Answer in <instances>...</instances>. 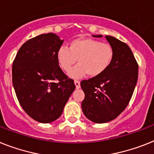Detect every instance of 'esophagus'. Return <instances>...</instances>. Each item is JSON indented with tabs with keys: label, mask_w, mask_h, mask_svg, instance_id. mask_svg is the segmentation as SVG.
Segmentation results:
<instances>
[{
	"label": "esophagus",
	"mask_w": 154,
	"mask_h": 154,
	"mask_svg": "<svg viewBox=\"0 0 154 154\" xmlns=\"http://www.w3.org/2000/svg\"><path fill=\"white\" fill-rule=\"evenodd\" d=\"M75 84L76 89H79L80 88V82L78 81V80H75Z\"/></svg>",
	"instance_id": "obj_1"
}]
</instances>
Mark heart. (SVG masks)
I'll list each match as a JSON object with an SVG mask.
<instances>
[{
    "instance_id": "b5f03b06",
    "label": "heart",
    "mask_w": 154,
    "mask_h": 154,
    "mask_svg": "<svg viewBox=\"0 0 154 154\" xmlns=\"http://www.w3.org/2000/svg\"><path fill=\"white\" fill-rule=\"evenodd\" d=\"M113 56L111 45L91 38L74 39L68 48L60 46L57 53L60 67L65 72L77 60L78 64L69 72L72 78H81L86 74L91 77L100 75L109 68Z\"/></svg>"
}]
</instances>
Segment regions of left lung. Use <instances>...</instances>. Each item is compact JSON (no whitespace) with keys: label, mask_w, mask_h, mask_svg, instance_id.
I'll use <instances>...</instances> for the list:
<instances>
[{"label":"left lung","mask_w":154,"mask_h":154,"mask_svg":"<svg viewBox=\"0 0 154 154\" xmlns=\"http://www.w3.org/2000/svg\"><path fill=\"white\" fill-rule=\"evenodd\" d=\"M105 38L114 51L111 64L100 75L80 82L85 93L82 112L87 119L97 124L111 121L124 111L138 81V64L130 47L114 37Z\"/></svg>","instance_id":"8db88e82"}]
</instances>
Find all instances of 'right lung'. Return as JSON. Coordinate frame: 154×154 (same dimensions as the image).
Segmentation results:
<instances>
[{
	"mask_svg": "<svg viewBox=\"0 0 154 154\" xmlns=\"http://www.w3.org/2000/svg\"><path fill=\"white\" fill-rule=\"evenodd\" d=\"M57 34H43L29 39L12 63V83L18 101L26 114L48 124L61 116L74 91V80L60 68L57 50L63 44Z\"/></svg>",
	"mask_w": 154,
	"mask_h": 154,
	"instance_id": "1",
	"label": "right lung"
}]
</instances>
